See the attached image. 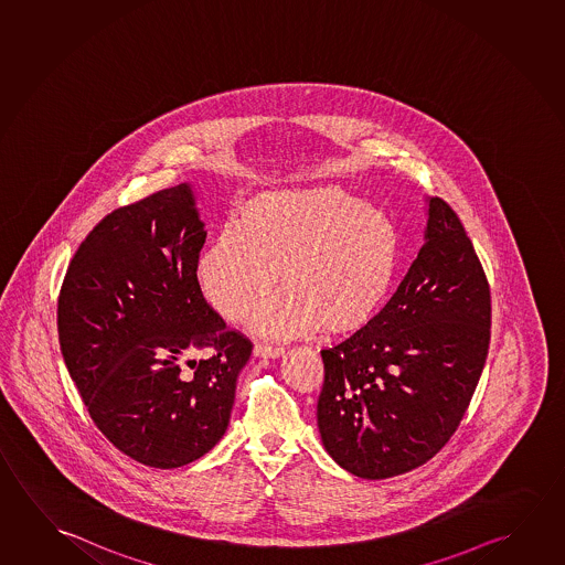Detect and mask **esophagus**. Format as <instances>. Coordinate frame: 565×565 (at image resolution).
Listing matches in <instances>:
<instances>
[{
	"label": "esophagus",
	"instance_id": "esophagus-1",
	"mask_svg": "<svg viewBox=\"0 0 565 565\" xmlns=\"http://www.w3.org/2000/svg\"><path fill=\"white\" fill-rule=\"evenodd\" d=\"M281 354H284V348L281 347H269V344H264V342H256V347H254V356L278 358Z\"/></svg>",
	"mask_w": 565,
	"mask_h": 565
}]
</instances>
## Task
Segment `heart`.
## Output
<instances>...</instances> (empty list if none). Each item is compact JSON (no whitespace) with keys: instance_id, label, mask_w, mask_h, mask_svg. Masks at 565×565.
Returning <instances> with one entry per match:
<instances>
[{"instance_id":"b5f03b06","label":"heart","mask_w":565,"mask_h":565,"mask_svg":"<svg viewBox=\"0 0 565 565\" xmlns=\"http://www.w3.org/2000/svg\"><path fill=\"white\" fill-rule=\"evenodd\" d=\"M201 254L203 296L228 321H243L279 279L286 289L258 315L269 334L319 327L350 334L390 301L401 236L380 209L339 185L262 191L244 201Z\"/></svg>"}]
</instances>
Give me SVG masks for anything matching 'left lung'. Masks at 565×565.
Listing matches in <instances>:
<instances>
[{"mask_svg":"<svg viewBox=\"0 0 565 565\" xmlns=\"http://www.w3.org/2000/svg\"><path fill=\"white\" fill-rule=\"evenodd\" d=\"M491 339V291L456 211L428 200L425 244L390 303L321 350L322 444L358 478L387 479L433 460L466 415Z\"/></svg>","mask_w":565,"mask_h":565,"instance_id":"1","label":"left lung"}]
</instances>
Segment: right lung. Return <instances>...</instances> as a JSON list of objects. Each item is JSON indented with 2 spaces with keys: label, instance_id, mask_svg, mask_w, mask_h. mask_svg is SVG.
Returning <instances> with one entry per match:
<instances>
[{
  "label": "right lung",
  "instance_id": "1",
  "mask_svg": "<svg viewBox=\"0 0 565 565\" xmlns=\"http://www.w3.org/2000/svg\"><path fill=\"white\" fill-rule=\"evenodd\" d=\"M205 236L190 183H180L102 218L62 281L70 375L105 438L148 468H180L223 438L252 354L201 294ZM207 347L209 358H190Z\"/></svg>",
  "mask_w": 565,
  "mask_h": 565
}]
</instances>
